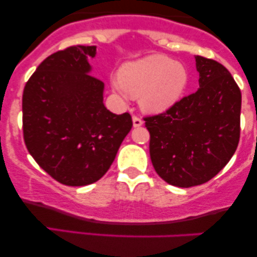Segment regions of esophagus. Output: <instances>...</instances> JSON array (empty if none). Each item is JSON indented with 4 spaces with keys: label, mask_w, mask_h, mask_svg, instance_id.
<instances>
[{
    "label": "esophagus",
    "mask_w": 257,
    "mask_h": 257,
    "mask_svg": "<svg viewBox=\"0 0 257 257\" xmlns=\"http://www.w3.org/2000/svg\"><path fill=\"white\" fill-rule=\"evenodd\" d=\"M143 119L139 118L138 116H133V125L135 126V128H138V126H141L143 125Z\"/></svg>",
    "instance_id": "esophagus-1"
}]
</instances>
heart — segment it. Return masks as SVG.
Segmentation results:
<instances>
[{
  "instance_id": "heart-1",
  "label": "heart",
  "mask_w": 257,
  "mask_h": 257,
  "mask_svg": "<svg viewBox=\"0 0 257 257\" xmlns=\"http://www.w3.org/2000/svg\"><path fill=\"white\" fill-rule=\"evenodd\" d=\"M184 64L162 54H152L126 63L118 78L111 81L112 89L123 98L139 95V105L147 113H161L175 105L188 85Z\"/></svg>"
}]
</instances>
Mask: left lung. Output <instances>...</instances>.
<instances>
[{
	"instance_id": "obj_1",
	"label": "left lung",
	"mask_w": 257,
	"mask_h": 257,
	"mask_svg": "<svg viewBox=\"0 0 257 257\" xmlns=\"http://www.w3.org/2000/svg\"><path fill=\"white\" fill-rule=\"evenodd\" d=\"M199 88L169 110L146 117L150 156L164 181L192 187L213 179L239 143L241 94L232 75L213 59L197 55Z\"/></svg>"
}]
</instances>
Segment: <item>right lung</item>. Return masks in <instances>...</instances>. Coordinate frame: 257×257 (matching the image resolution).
<instances>
[{"label":"right lung","instance_id":"add662e5","mask_svg":"<svg viewBox=\"0 0 257 257\" xmlns=\"http://www.w3.org/2000/svg\"><path fill=\"white\" fill-rule=\"evenodd\" d=\"M95 46H72L38 65L23 93L28 151L60 184L85 186L105 175L131 132L132 116L104 105V83L89 75Z\"/></svg>","mask_w":257,"mask_h":257}]
</instances>
